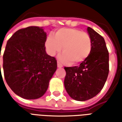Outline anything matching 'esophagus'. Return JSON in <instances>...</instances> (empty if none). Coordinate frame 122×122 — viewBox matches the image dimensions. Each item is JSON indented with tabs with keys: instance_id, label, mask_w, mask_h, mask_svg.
<instances>
[{
	"instance_id": "obj_1",
	"label": "esophagus",
	"mask_w": 122,
	"mask_h": 122,
	"mask_svg": "<svg viewBox=\"0 0 122 122\" xmlns=\"http://www.w3.org/2000/svg\"><path fill=\"white\" fill-rule=\"evenodd\" d=\"M57 67H58V68H62V67H63V65H62L59 61H57Z\"/></svg>"
}]
</instances>
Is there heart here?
<instances>
[{
    "instance_id": "obj_1",
    "label": "heart",
    "mask_w": 122,
    "mask_h": 122,
    "mask_svg": "<svg viewBox=\"0 0 122 122\" xmlns=\"http://www.w3.org/2000/svg\"><path fill=\"white\" fill-rule=\"evenodd\" d=\"M46 47L51 56H55L62 49L59 60L64 63L78 65L90 56L92 51V39L90 35L77 29L63 28L48 36Z\"/></svg>"
}]
</instances>
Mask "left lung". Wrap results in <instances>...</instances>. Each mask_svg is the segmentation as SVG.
I'll return each instance as SVG.
<instances>
[{"label":"left lung","instance_id":"1","mask_svg":"<svg viewBox=\"0 0 122 122\" xmlns=\"http://www.w3.org/2000/svg\"><path fill=\"white\" fill-rule=\"evenodd\" d=\"M87 33L92 39V51L79 66L65 67L64 85L72 99L84 101L99 93L107 79L109 55L105 39L91 27Z\"/></svg>","mask_w":122,"mask_h":122}]
</instances>
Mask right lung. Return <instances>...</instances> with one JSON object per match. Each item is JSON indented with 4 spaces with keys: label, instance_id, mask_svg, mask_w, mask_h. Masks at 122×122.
I'll use <instances>...</instances> for the list:
<instances>
[{
    "label": "right lung",
    "instance_id": "add662e5",
    "mask_svg": "<svg viewBox=\"0 0 122 122\" xmlns=\"http://www.w3.org/2000/svg\"><path fill=\"white\" fill-rule=\"evenodd\" d=\"M46 32L30 26L15 32L3 55L6 82L18 96L36 99L43 96L57 70V61L46 51Z\"/></svg>",
    "mask_w": 122,
    "mask_h": 122
}]
</instances>
